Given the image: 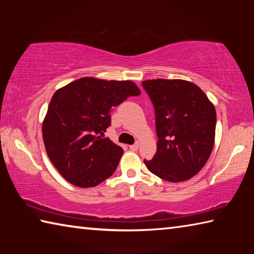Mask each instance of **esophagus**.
I'll list each match as a JSON object with an SVG mask.
<instances>
[{
	"label": "esophagus",
	"mask_w": 254,
	"mask_h": 254,
	"mask_svg": "<svg viewBox=\"0 0 254 254\" xmlns=\"http://www.w3.org/2000/svg\"><path fill=\"white\" fill-rule=\"evenodd\" d=\"M128 148H130V149L132 150V151H136V150L139 149V142H135L134 144L130 145V147H128Z\"/></svg>",
	"instance_id": "esophagus-1"
}]
</instances>
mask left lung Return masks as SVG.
Returning <instances> with one entry per match:
<instances>
[{"instance_id":"left-lung-1","label":"left lung","mask_w":254,"mask_h":254,"mask_svg":"<svg viewBox=\"0 0 254 254\" xmlns=\"http://www.w3.org/2000/svg\"><path fill=\"white\" fill-rule=\"evenodd\" d=\"M156 115L157 152L145 160L159 178L178 183L190 179L212 153L216 112L198 86L183 79L142 81Z\"/></svg>"}]
</instances>
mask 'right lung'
<instances>
[{
  "label": "right lung",
  "mask_w": 254,
  "mask_h": 254,
  "mask_svg": "<svg viewBox=\"0 0 254 254\" xmlns=\"http://www.w3.org/2000/svg\"><path fill=\"white\" fill-rule=\"evenodd\" d=\"M140 95L131 80L83 77L58 89L42 123L47 154L55 168L77 187L97 186L117 170L123 149L100 136L111 126L110 112Z\"/></svg>",
  "instance_id": "obj_1"
}]
</instances>
